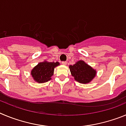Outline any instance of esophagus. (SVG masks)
Segmentation results:
<instances>
[{"instance_id": "1", "label": "esophagus", "mask_w": 126, "mask_h": 126, "mask_svg": "<svg viewBox=\"0 0 126 126\" xmlns=\"http://www.w3.org/2000/svg\"><path fill=\"white\" fill-rule=\"evenodd\" d=\"M62 64H63V65H66V62H62Z\"/></svg>"}]
</instances>
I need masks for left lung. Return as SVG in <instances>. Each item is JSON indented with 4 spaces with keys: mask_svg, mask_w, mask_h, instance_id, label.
<instances>
[{
    "mask_svg": "<svg viewBox=\"0 0 126 126\" xmlns=\"http://www.w3.org/2000/svg\"><path fill=\"white\" fill-rule=\"evenodd\" d=\"M70 72L75 80L80 83H88L96 75V70L83 61H79L73 65H70Z\"/></svg>",
    "mask_w": 126,
    "mask_h": 126,
    "instance_id": "obj_1",
    "label": "left lung"
}]
</instances>
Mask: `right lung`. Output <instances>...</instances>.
Wrapping results in <instances>:
<instances>
[{
  "label": "right lung",
  "mask_w": 126,
  "mask_h": 126,
  "mask_svg": "<svg viewBox=\"0 0 126 126\" xmlns=\"http://www.w3.org/2000/svg\"><path fill=\"white\" fill-rule=\"evenodd\" d=\"M60 64L59 62H41L31 70V75L35 81L39 83L47 82L51 79L55 68Z\"/></svg>",
  "instance_id": "1"
}]
</instances>
